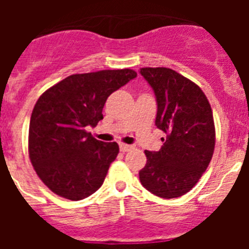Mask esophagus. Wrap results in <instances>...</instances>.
Masks as SVG:
<instances>
[{"label": "esophagus", "mask_w": 249, "mask_h": 249, "mask_svg": "<svg viewBox=\"0 0 249 249\" xmlns=\"http://www.w3.org/2000/svg\"><path fill=\"white\" fill-rule=\"evenodd\" d=\"M133 148H135V146H132V144H124V143L120 144V149L122 152H129Z\"/></svg>", "instance_id": "obj_1"}]
</instances>
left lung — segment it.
Listing matches in <instances>:
<instances>
[{
    "label": "left lung",
    "mask_w": 249,
    "mask_h": 249,
    "mask_svg": "<svg viewBox=\"0 0 249 249\" xmlns=\"http://www.w3.org/2000/svg\"><path fill=\"white\" fill-rule=\"evenodd\" d=\"M144 77L157 101L156 126L166 133L160 151H144L142 186L160 198L190 192L212 160L215 143L211 105L198 86L171 68L146 67Z\"/></svg>",
    "instance_id": "1"
}]
</instances>
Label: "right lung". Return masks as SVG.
<instances>
[{
    "mask_svg": "<svg viewBox=\"0 0 249 249\" xmlns=\"http://www.w3.org/2000/svg\"><path fill=\"white\" fill-rule=\"evenodd\" d=\"M133 70L71 74L43 92L31 114L28 153L41 181L56 195L80 201L102 186L120 148L92 137L111 93L136 78Z\"/></svg>",
    "mask_w": 249,
    "mask_h": 249,
    "instance_id": "obj_1",
    "label": "right lung"
}]
</instances>
